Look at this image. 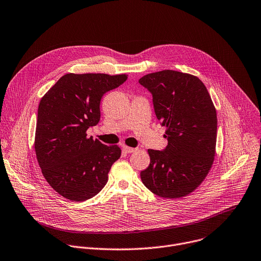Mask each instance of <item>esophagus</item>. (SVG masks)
Wrapping results in <instances>:
<instances>
[{"mask_svg":"<svg viewBox=\"0 0 261 261\" xmlns=\"http://www.w3.org/2000/svg\"><path fill=\"white\" fill-rule=\"evenodd\" d=\"M122 149H123L126 153H132V152H134V151H136V150H137V148H133V147L125 146V145H123V146H122Z\"/></svg>","mask_w":261,"mask_h":261,"instance_id":"esophagus-1","label":"esophagus"}]
</instances>
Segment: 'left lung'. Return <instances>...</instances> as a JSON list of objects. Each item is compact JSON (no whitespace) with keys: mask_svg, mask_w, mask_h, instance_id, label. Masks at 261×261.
Returning <instances> with one entry per match:
<instances>
[{"mask_svg":"<svg viewBox=\"0 0 261 261\" xmlns=\"http://www.w3.org/2000/svg\"><path fill=\"white\" fill-rule=\"evenodd\" d=\"M139 83L152 94L168 140L164 150L148 149L142 182L162 198L187 196L204 180L215 159L218 120L211 95L197 76L175 70L148 73Z\"/></svg>","mask_w":261,"mask_h":261,"instance_id":"obj_1","label":"left lung"}]
</instances>
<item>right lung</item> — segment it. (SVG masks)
Returning a JSON list of instances; mask_svg holds the SVG:
<instances>
[{
    "label": "right lung",
    "mask_w": 261,
    "mask_h": 261,
    "mask_svg": "<svg viewBox=\"0 0 261 261\" xmlns=\"http://www.w3.org/2000/svg\"><path fill=\"white\" fill-rule=\"evenodd\" d=\"M127 80L126 74L67 73L41 98L35 133V152L48 185L71 201H85L108 182L112 165L121 155L87 129L100 119V99Z\"/></svg>",
    "instance_id": "add662e5"
}]
</instances>
